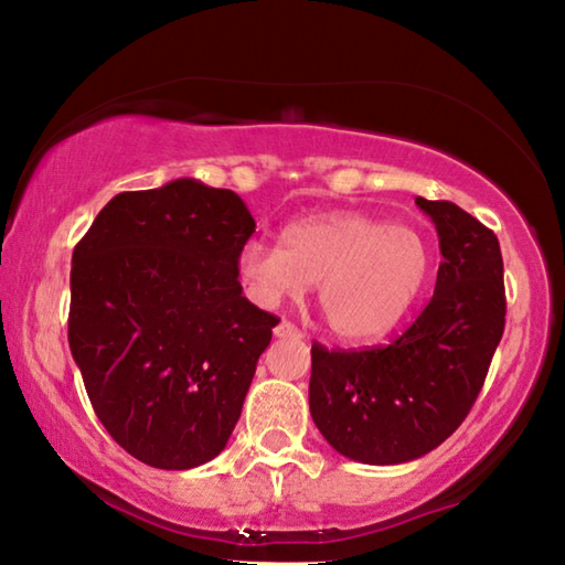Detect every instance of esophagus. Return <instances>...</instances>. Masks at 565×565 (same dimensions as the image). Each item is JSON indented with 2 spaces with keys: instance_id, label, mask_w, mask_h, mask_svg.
Instances as JSON below:
<instances>
[{
  "instance_id": "1",
  "label": "esophagus",
  "mask_w": 565,
  "mask_h": 565,
  "mask_svg": "<svg viewBox=\"0 0 565 565\" xmlns=\"http://www.w3.org/2000/svg\"><path fill=\"white\" fill-rule=\"evenodd\" d=\"M274 337L276 339H301V331L296 329L291 321H281V323H276Z\"/></svg>"
}]
</instances>
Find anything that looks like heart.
Segmentation results:
<instances>
[{"label":"heart","instance_id":"obj_1","mask_svg":"<svg viewBox=\"0 0 565 565\" xmlns=\"http://www.w3.org/2000/svg\"><path fill=\"white\" fill-rule=\"evenodd\" d=\"M431 269V248L416 228L361 212L296 218L281 232V246L252 242L236 259L238 279L262 306L317 284L323 323L349 343L376 341L396 329Z\"/></svg>","mask_w":565,"mask_h":565}]
</instances>
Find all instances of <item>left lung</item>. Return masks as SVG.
<instances>
[{"label": "left lung", "mask_w": 565, "mask_h": 565, "mask_svg": "<svg viewBox=\"0 0 565 565\" xmlns=\"http://www.w3.org/2000/svg\"><path fill=\"white\" fill-rule=\"evenodd\" d=\"M416 206L444 256L434 299L384 349L311 347L313 424L341 456L369 466L416 461L441 446L471 411L503 337L499 238L451 202L418 196Z\"/></svg>", "instance_id": "obj_1"}]
</instances>
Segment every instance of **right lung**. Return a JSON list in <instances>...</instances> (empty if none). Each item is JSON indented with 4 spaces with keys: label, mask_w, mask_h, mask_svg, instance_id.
<instances>
[{
    "label": "right lung",
    "mask_w": 565,
    "mask_h": 565,
    "mask_svg": "<svg viewBox=\"0 0 565 565\" xmlns=\"http://www.w3.org/2000/svg\"><path fill=\"white\" fill-rule=\"evenodd\" d=\"M256 222L196 179L124 191L72 256L70 349L109 436L141 463L186 471L232 436L279 319L242 296Z\"/></svg>",
    "instance_id": "right-lung-1"
}]
</instances>
